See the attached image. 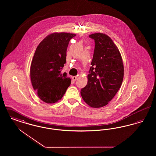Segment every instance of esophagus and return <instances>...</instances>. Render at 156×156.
<instances>
[{
    "label": "esophagus",
    "instance_id": "34e87169",
    "mask_svg": "<svg viewBox=\"0 0 156 156\" xmlns=\"http://www.w3.org/2000/svg\"><path fill=\"white\" fill-rule=\"evenodd\" d=\"M72 79H73V80L74 81H75L76 80V79H77V76H73L72 77Z\"/></svg>",
    "mask_w": 156,
    "mask_h": 156
}]
</instances>
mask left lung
I'll return each mask as SVG.
<instances>
[{"instance_id":"obj_1","label":"left lung","mask_w":156,"mask_h":156,"mask_svg":"<svg viewBox=\"0 0 156 156\" xmlns=\"http://www.w3.org/2000/svg\"><path fill=\"white\" fill-rule=\"evenodd\" d=\"M89 37L95 40V46L88 83L81 95L89 106L98 108L109 104L119 90L124 67L119 49L110 37L101 33Z\"/></svg>"}]
</instances>
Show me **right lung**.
Returning <instances> with one entry per match:
<instances>
[{
    "mask_svg": "<svg viewBox=\"0 0 156 156\" xmlns=\"http://www.w3.org/2000/svg\"><path fill=\"white\" fill-rule=\"evenodd\" d=\"M76 34L54 33L40 42L30 66V78L38 98L47 104L60 100L71 84L67 73L61 74L66 62L67 49L70 40Z\"/></svg>",
    "mask_w": 156,
    "mask_h": 156,
    "instance_id": "obj_1",
    "label": "right lung"
}]
</instances>
